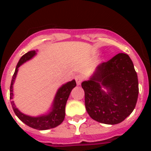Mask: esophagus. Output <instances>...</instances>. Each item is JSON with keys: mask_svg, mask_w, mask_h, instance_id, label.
<instances>
[{"mask_svg": "<svg viewBox=\"0 0 151 151\" xmlns=\"http://www.w3.org/2000/svg\"><path fill=\"white\" fill-rule=\"evenodd\" d=\"M75 79H76V82L77 85H79L82 83L83 78H82V76L81 75H77V76H76V77H75Z\"/></svg>", "mask_w": 151, "mask_h": 151, "instance_id": "34e87169", "label": "esophagus"}]
</instances>
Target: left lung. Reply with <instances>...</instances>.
Instances as JSON below:
<instances>
[{
    "label": "left lung",
    "mask_w": 151,
    "mask_h": 151,
    "mask_svg": "<svg viewBox=\"0 0 151 151\" xmlns=\"http://www.w3.org/2000/svg\"><path fill=\"white\" fill-rule=\"evenodd\" d=\"M82 87L91 118L108 125L120 123L132 113L139 91L132 61L122 53L98 65Z\"/></svg>",
    "instance_id": "8db88e82"
}]
</instances>
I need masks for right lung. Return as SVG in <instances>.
Segmentation results:
<instances>
[{
    "instance_id": "add662e5",
    "label": "right lung",
    "mask_w": 151,
    "mask_h": 151,
    "mask_svg": "<svg viewBox=\"0 0 151 151\" xmlns=\"http://www.w3.org/2000/svg\"><path fill=\"white\" fill-rule=\"evenodd\" d=\"M36 54L35 50H31L28 53L24 54L20 58L19 63H17V67H16L15 72L12 78L11 84H10V99H13V85L15 78L17 77V72H18V68L26 62L29 60L32 59L33 57ZM76 86V82L75 80H73L71 82H67L65 85H62L56 94L54 101L52 105L51 110L46 115L40 116L38 117H32L23 114L21 113L19 110L16 107L15 104L13 101H11V105L13 107V110L19 119L22 122L29 125V127L33 128V129H38V130H46V129H50L55 128L60 125L64 120L65 118V108H66V101H67L69 96L70 94V92L73 90V88Z\"/></svg>"
}]
</instances>
